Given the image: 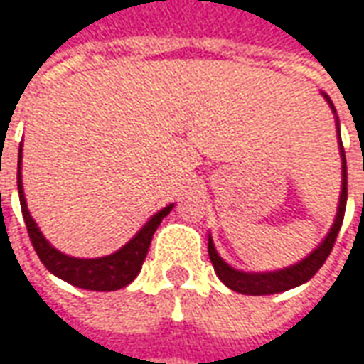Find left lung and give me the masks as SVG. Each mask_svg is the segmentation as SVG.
<instances>
[{"label":"left lung","instance_id":"obj_1","mask_svg":"<svg viewBox=\"0 0 364 364\" xmlns=\"http://www.w3.org/2000/svg\"><path fill=\"white\" fill-rule=\"evenodd\" d=\"M327 97V95H326ZM329 102V97H327ZM331 109L335 112L333 104L329 102ZM339 125V121H337ZM341 146V159H343V188H341V198H339V210H337V218H335V223L331 231L327 233V237L323 239V243L319 245L316 251L311 252L310 257H306L304 260H300L298 264H292L284 270H274V272H243V270H235L229 267L225 260L221 259L213 247V241L211 237H208V252H210V260L215 269V274L219 277V280L225 286H229L231 290H235L239 294H247V296H267V294H278L286 292L290 288H296V286L308 282L316 272H318L323 262L327 260V257L331 255V249H333L335 239L339 235V229H341L343 215H345V205H347V162H345V149H343V143H339Z\"/></svg>","mask_w":364,"mask_h":364}]
</instances>
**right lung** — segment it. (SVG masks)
<instances>
[{
    "label": "right lung",
    "instance_id": "add662e5",
    "mask_svg": "<svg viewBox=\"0 0 364 364\" xmlns=\"http://www.w3.org/2000/svg\"><path fill=\"white\" fill-rule=\"evenodd\" d=\"M21 149H19V162H17V190H19V202H21L23 219L27 225V233L38 259L45 264L48 272H53L54 277L63 278L68 284L78 286L84 290H94V292H112L119 290L123 286L131 284L135 277L141 272L143 260H145L151 241L156 228L161 225L162 218H166L170 210L174 208V203L166 205L156 215L146 221V225L136 233L125 247H121L119 251L113 252L109 257L102 259H74L64 252L56 251L53 245L46 241L43 233L38 231L37 223L33 221L25 202V192H23L21 180Z\"/></svg>",
    "mask_w": 364,
    "mask_h": 364
}]
</instances>
